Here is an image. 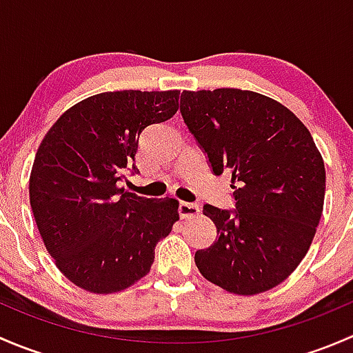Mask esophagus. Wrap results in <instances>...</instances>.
I'll list each match as a JSON object with an SVG mask.
<instances>
[{
	"instance_id": "obj_1",
	"label": "esophagus",
	"mask_w": 353,
	"mask_h": 353,
	"mask_svg": "<svg viewBox=\"0 0 353 353\" xmlns=\"http://www.w3.org/2000/svg\"><path fill=\"white\" fill-rule=\"evenodd\" d=\"M199 213V206L196 203H188V201H181L179 203V216L181 219H193Z\"/></svg>"
}]
</instances>
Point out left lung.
Masks as SVG:
<instances>
[{"instance_id":"8db88e82","label":"left lung","mask_w":353,"mask_h":353,"mask_svg":"<svg viewBox=\"0 0 353 353\" xmlns=\"http://www.w3.org/2000/svg\"><path fill=\"white\" fill-rule=\"evenodd\" d=\"M181 114L212 170H229L236 212L203 206L216 241L194 254L199 273L230 294L256 295L307 254L325 205V162L302 121L241 88L184 90Z\"/></svg>"}]
</instances>
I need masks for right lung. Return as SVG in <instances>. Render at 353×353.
I'll return each mask as SVG.
<instances>
[{
  "instance_id": "obj_1",
  "label": "right lung",
  "mask_w": 353,
  "mask_h": 353,
  "mask_svg": "<svg viewBox=\"0 0 353 353\" xmlns=\"http://www.w3.org/2000/svg\"><path fill=\"white\" fill-rule=\"evenodd\" d=\"M179 90L92 95L59 116L39 145L28 194L59 272L92 294L143 279L155 245L179 220L176 198H143L121 184L134 170L141 131L170 119Z\"/></svg>"
}]
</instances>
